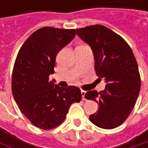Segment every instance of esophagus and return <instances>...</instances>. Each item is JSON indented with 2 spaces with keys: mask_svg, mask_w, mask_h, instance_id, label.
I'll use <instances>...</instances> for the list:
<instances>
[{
  "mask_svg": "<svg viewBox=\"0 0 148 148\" xmlns=\"http://www.w3.org/2000/svg\"><path fill=\"white\" fill-rule=\"evenodd\" d=\"M86 91H84V90H81V95H82V99L83 100H86V98H85V95H86Z\"/></svg>",
  "mask_w": 148,
  "mask_h": 148,
  "instance_id": "34e87169",
  "label": "esophagus"
}]
</instances>
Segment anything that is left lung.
Segmentation results:
<instances>
[{"label": "left lung", "instance_id": "1", "mask_svg": "<svg viewBox=\"0 0 148 148\" xmlns=\"http://www.w3.org/2000/svg\"><path fill=\"white\" fill-rule=\"evenodd\" d=\"M76 32L91 46L96 74L107 83L103 91H89L85 95L99 104L90 121L102 129H115L130 115L140 90L136 59L128 43L103 25H89L76 29Z\"/></svg>", "mask_w": 148, "mask_h": 148}]
</instances>
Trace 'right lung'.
I'll return each mask as SVG.
<instances>
[{
	"label": "right lung",
	"mask_w": 148,
	"mask_h": 148,
	"mask_svg": "<svg viewBox=\"0 0 148 148\" xmlns=\"http://www.w3.org/2000/svg\"><path fill=\"white\" fill-rule=\"evenodd\" d=\"M75 29L45 26L21 46L12 75V92L20 111L37 128L49 130L66 118L70 105L81 100L80 89L62 88L49 80L58 52L71 42Z\"/></svg>",
	"instance_id": "obj_1"
}]
</instances>
